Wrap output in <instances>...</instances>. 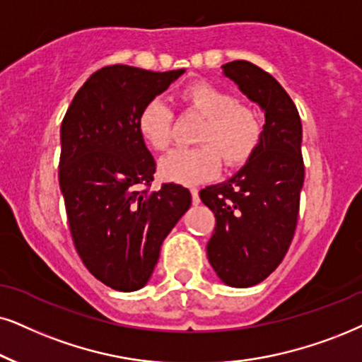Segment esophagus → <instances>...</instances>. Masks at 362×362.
<instances>
[{"label": "esophagus", "instance_id": "34e87169", "mask_svg": "<svg viewBox=\"0 0 362 362\" xmlns=\"http://www.w3.org/2000/svg\"><path fill=\"white\" fill-rule=\"evenodd\" d=\"M190 194H192V202H194V205H199L200 204L199 189H190Z\"/></svg>", "mask_w": 362, "mask_h": 362}]
</instances>
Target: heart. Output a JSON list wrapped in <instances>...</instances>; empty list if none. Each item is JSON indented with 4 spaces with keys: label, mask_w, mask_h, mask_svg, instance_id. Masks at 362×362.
<instances>
[{
    "label": "heart",
    "mask_w": 362,
    "mask_h": 362,
    "mask_svg": "<svg viewBox=\"0 0 362 362\" xmlns=\"http://www.w3.org/2000/svg\"><path fill=\"white\" fill-rule=\"evenodd\" d=\"M184 107L204 117L194 148H177L160 160V175L175 184H199L221 168L244 165L262 140V122L250 105L237 102L230 91L209 81H194L178 95ZM136 128L150 148L163 152L173 139V113L167 103L153 98L144 105Z\"/></svg>",
    "instance_id": "1"
}]
</instances>
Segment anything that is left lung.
Instances as JSON below:
<instances>
[{
  "instance_id": "8db88e82",
  "label": "left lung",
  "mask_w": 362,
  "mask_h": 362,
  "mask_svg": "<svg viewBox=\"0 0 362 362\" xmlns=\"http://www.w3.org/2000/svg\"><path fill=\"white\" fill-rule=\"evenodd\" d=\"M222 68L262 108L265 125L245 165L222 184L200 190L215 215L207 257L223 284L250 287L276 271L294 237L304 184L303 125L287 91L262 68L244 59Z\"/></svg>"
}]
</instances>
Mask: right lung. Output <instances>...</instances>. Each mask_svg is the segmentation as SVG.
I'll list each match as a JSON object with an SVG mask.
<instances>
[{"label":"right lung","instance_id":"1","mask_svg":"<svg viewBox=\"0 0 362 362\" xmlns=\"http://www.w3.org/2000/svg\"><path fill=\"white\" fill-rule=\"evenodd\" d=\"M184 71L105 66L76 91L62 122L58 178L73 244L85 267L115 291L148 282L162 242L192 204L182 185L140 189L152 185L155 160L136 118Z\"/></svg>","mask_w":362,"mask_h":362}]
</instances>
